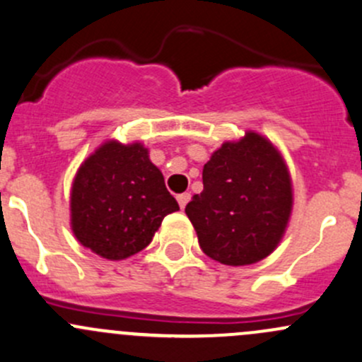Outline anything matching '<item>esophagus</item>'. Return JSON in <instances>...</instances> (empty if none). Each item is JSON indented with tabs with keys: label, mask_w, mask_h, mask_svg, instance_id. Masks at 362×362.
I'll return each instance as SVG.
<instances>
[{
	"label": "esophagus",
	"mask_w": 362,
	"mask_h": 362,
	"mask_svg": "<svg viewBox=\"0 0 362 362\" xmlns=\"http://www.w3.org/2000/svg\"><path fill=\"white\" fill-rule=\"evenodd\" d=\"M177 202L180 204V208H185V204L191 202V194L189 192H182V194L177 196Z\"/></svg>",
	"instance_id": "esophagus-1"
}]
</instances>
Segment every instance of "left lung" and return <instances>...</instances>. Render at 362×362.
<instances>
[{
	"label": "left lung",
	"mask_w": 362,
	"mask_h": 362,
	"mask_svg": "<svg viewBox=\"0 0 362 362\" xmlns=\"http://www.w3.org/2000/svg\"><path fill=\"white\" fill-rule=\"evenodd\" d=\"M293 187L282 156L247 133L226 141L203 168V191L185 206L208 257L245 266L272 254L291 217Z\"/></svg>",
	"instance_id": "obj_1"
}]
</instances>
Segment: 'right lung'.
Instances as JSON below:
<instances>
[{
    "mask_svg": "<svg viewBox=\"0 0 362 362\" xmlns=\"http://www.w3.org/2000/svg\"><path fill=\"white\" fill-rule=\"evenodd\" d=\"M69 204L76 240L110 261L144 250L163 218L178 210L147 148L119 141H107L83 160Z\"/></svg>",
    "mask_w": 362,
    "mask_h": 362,
    "instance_id": "right-lung-1",
    "label": "right lung"
}]
</instances>
